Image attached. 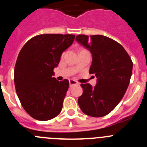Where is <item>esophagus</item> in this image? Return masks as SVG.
Wrapping results in <instances>:
<instances>
[{
    "label": "esophagus",
    "mask_w": 147,
    "mask_h": 147,
    "mask_svg": "<svg viewBox=\"0 0 147 147\" xmlns=\"http://www.w3.org/2000/svg\"><path fill=\"white\" fill-rule=\"evenodd\" d=\"M69 86H70V87H72V86H73V85H78V83L75 80H69Z\"/></svg>",
    "instance_id": "esophagus-1"
}]
</instances>
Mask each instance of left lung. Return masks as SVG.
I'll return each instance as SVG.
<instances>
[{"label":"left lung","mask_w":147,"mask_h":147,"mask_svg":"<svg viewBox=\"0 0 147 147\" xmlns=\"http://www.w3.org/2000/svg\"><path fill=\"white\" fill-rule=\"evenodd\" d=\"M77 42L92 55L90 69L97 84H81L82 95L78 105L83 113L100 117L110 113L125 94L132 73L133 63L124 47L114 40L100 35H79Z\"/></svg>","instance_id":"left-lung-1"}]
</instances>
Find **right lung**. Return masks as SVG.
Masks as SVG:
<instances>
[{
  "instance_id": "add662e5",
  "label": "right lung",
  "mask_w": 147,
  "mask_h": 147,
  "mask_svg": "<svg viewBox=\"0 0 147 147\" xmlns=\"http://www.w3.org/2000/svg\"><path fill=\"white\" fill-rule=\"evenodd\" d=\"M75 35L43 34L33 37L19 53L14 69V82L19 100L28 115L40 121L53 119L60 113L69 81L53 78L63 52Z\"/></svg>"
}]
</instances>
